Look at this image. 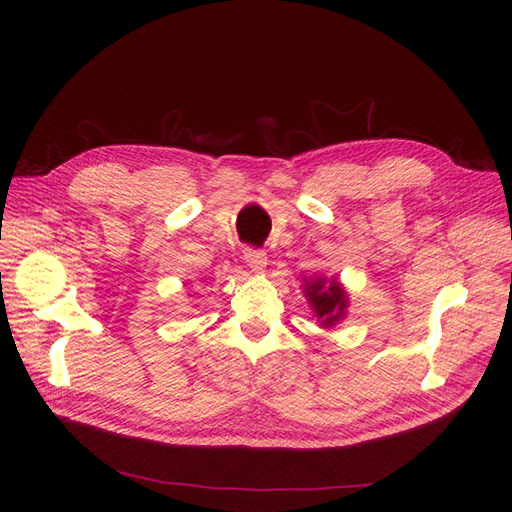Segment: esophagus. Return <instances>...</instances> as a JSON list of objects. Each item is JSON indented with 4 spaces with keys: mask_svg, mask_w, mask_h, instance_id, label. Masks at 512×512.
<instances>
[{
    "mask_svg": "<svg viewBox=\"0 0 512 512\" xmlns=\"http://www.w3.org/2000/svg\"><path fill=\"white\" fill-rule=\"evenodd\" d=\"M244 261L249 263V268L255 272V274H261V272H266V266H268V257H266V253L263 251H246L244 253Z\"/></svg>",
    "mask_w": 512,
    "mask_h": 512,
    "instance_id": "1",
    "label": "esophagus"
}]
</instances>
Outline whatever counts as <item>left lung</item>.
<instances>
[{"label": "left lung", "mask_w": 512, "mask_h": 512, "mask_svg": "<svg viewBox=\"0 0 512 512\" xmlns=\"http://www.w3.org/2000/svg\"><path fill=\"white\" fill-rule=\"evenodd\" d=\"M304 280V298L310 304L312 312L321 327L332 329L346 317V308H349V293L342 287L340 280L327 278V276H310Z\"/></svg>", "instance_id": "obj_1"}]
</instances>
